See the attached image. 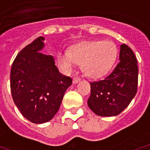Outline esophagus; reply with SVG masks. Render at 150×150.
I'll use <instances>...</instances> for the list:
<instances>
[{
    "label": "esophagus",
    "mask_w": 150,
    "mask_h": 150,
    "mask_svg": "<svg viewBox=\"0 0 150 150\" xmlns=\"http://www.w3.org/2000/svg\"><path fill=\"white\" fill-rule=\"evenodd\" d=\"M80 80H81V79L79 78V77H75V78L73 79V83H77Z\"/></svg>",
    "instance_id": "34e87169"
}]
</instances>
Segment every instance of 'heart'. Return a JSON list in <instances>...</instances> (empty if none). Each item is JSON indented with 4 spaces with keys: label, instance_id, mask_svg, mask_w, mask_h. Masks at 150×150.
<instances>
[{
    "label": "heart",
    "instance_id": "obj_1",
    "mask_svg": "<svg viewBox=\"0 0 150 150\" xmlns=\"http://www.w3.org/2000/svg\"><path fill=\"white\" fill-rule=\"evenodd\" d=\"M118 55L116 46L110 41H92L73 46L68 52L59 54L58 62L66 71H71L75 63L91 78H100L109 72Z\"/></svg>",
    "mask_w": 150,
    "mask_h": 150
}]
</instances>
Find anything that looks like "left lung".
<instances>
[{
	"label": "left lung",
	"instance_id": "8db88e82",
	"mask_svg": "<svg viewBox=\"0 0 150 150\" xmlns=\"http://www.w3.org/2000/svg\"><path fill=\"white\" fill-rule=\"evenodd\" d=\"M120 62L103 80L91 82L88 107L100 116H116L129 106L137 91L138 67L136 56L125 44L120 46Z\"/></svg>",
	"mask_w": 150,
	"mask_h": 150
}]
</instances>
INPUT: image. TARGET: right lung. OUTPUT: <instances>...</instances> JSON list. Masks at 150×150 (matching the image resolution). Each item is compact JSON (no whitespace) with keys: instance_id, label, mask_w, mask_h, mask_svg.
Masks as SVG:
<instances>
[{"instance_id":"add662e5","label":"right lung","mask_w":150,"mask_h":150,"mask_svg":"<svg viewBox=\"0 0 150 150\" xmlns=\"http://www.w3.org/2000/svg\"><path fill=\"white\" fill-rule=\"evenodd\" d=\"M43 37H38L21 50L12 64V97L22 116L35 124L49 121L59 111L72 79L62 75L52 55L40 50Z\"/></svg>"}]
</instances>
